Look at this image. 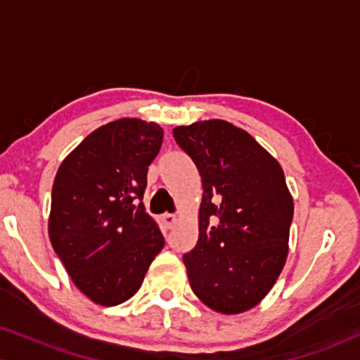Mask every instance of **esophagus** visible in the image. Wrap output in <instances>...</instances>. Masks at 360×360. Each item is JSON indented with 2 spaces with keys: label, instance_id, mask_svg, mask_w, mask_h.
<instances>
[{
  "label": "esophagus",
  "instance_id": "1",
  "mask_svg": "<svg viewBox=\"0 0 360 360\" xmlns=\"http://www.w3.org/2000/svg\"><path fill=\"white\" fill-rule=\"evenodd\" d=\"M176 221H177L176 214H171V213L162 214V223H164V226H166V229H172V226L176 225Z\"/></svg>",
  "mask_w": 360,
  "mask_h": 360
}]
</instances>
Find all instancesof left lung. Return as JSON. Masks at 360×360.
<instances>
[{"label":"left lung","mask_w":360,"mask_h":360,"mask_svg":"<svg viewBox=\"0 0 360 360\" xmlns=\"http://www.w3.org/2000/svg\"><path fill=\"white\" fill-rule=\"evenodd\" d=\"M201 176L196 247L183 255L194 295L223 315L257 307L288 259L295 205L283 167L242 128L205 120L172 130Z\"/></svg>","instance_id":"8db88e82"}]
</instances>
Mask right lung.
I'll return each mask as SVG.
<instances>
[{
	"label": "right lung",
	"instance_id": "right-lung-1",
	"mask_svg": "<svg viewBox=\"0 0 360 360\" xmlns=\"http://www.w3.org/2000/svg\"><path fill=\"white\" fill-rule=\"evenodd\" d=\"M162 139L154 122L115 120L91 131L53 179L51 243L76 288L101 307L130 300L164 247L142 203Z\"/></svg>",
	"mask_w": 360,
	"mask_h": 360
}]
</instances>
